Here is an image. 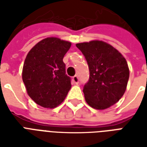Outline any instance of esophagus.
<instances>
[{
    "label": "esophagus",
    "mask_w": 147,
    "mask_h": 147,
    "mask_svg": "<svg viewBox=\"0 0 147 147\" xmlns=\"http://www.w3.org/2000/svg\"><path fill=\"white\" fill-rule=\"evenodd\" d=\"M72 83L74 84H78L79 83V77L77 76H75L72 78Z\"/></svg>",
    "instance_id": "esophagus-1"
}]
</instances>
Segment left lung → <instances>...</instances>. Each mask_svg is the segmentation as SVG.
I'll list each match as a JSON object with an SVG mask.
<instances>
[{"label":"left lung","instance_id":"8db88e82","mask_svg":"<svg viewBox=\"0 0 147 147\" xmlns=\"http://www.w3.org/2000/svg\"><path fill=\"white\" fill-rule=\"evenodd\" d=\"M89 66V81L83 87L86 103L95 109L116 104L125 92L129 79L126 59L113 46L99 40L77 43Z\"/></svg>","mask_w":147,"mask_h":147}]
</instances>
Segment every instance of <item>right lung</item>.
<instances>
[{
	"label": "right lung",
	"mask_w": 147,
	"mask_h": 147,
	"mask_svg": "<svg viewBox=\"0 0 147 147\" xmlns=\"http://www.w3.org/2000/svg\"><path fill=\"white\" fill-rule=\"evenodd\" d=\"M71 45L70 42L50 37L38 42L27 53L22 78L27 94L42 107L58 106L71 87L63 62Z\"/></svg>",
	"instance_id": "right-lung-1"
}]
</instances>
